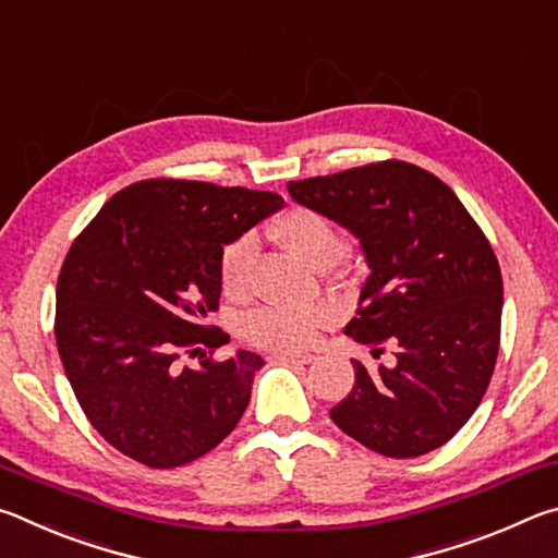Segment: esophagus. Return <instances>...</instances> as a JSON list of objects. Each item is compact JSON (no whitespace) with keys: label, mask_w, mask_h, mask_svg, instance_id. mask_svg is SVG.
I'll use <instances>...</instances> for the list:
<instances>
[{"label":"esophagus","mask_w":558,"mask_h":558,"mask_svg":"<svg viewBox=\"0 0 558 558\" xmlns=\"http://www.w3.org/2000/svg\"><path fill=\"white\" fill-rule=\"evenodd\" d=\"M278 359H282V362H292V364H313L315 354H302V352H280Z\"/></svg>","instance_id":"34e87169"}]
</instances>
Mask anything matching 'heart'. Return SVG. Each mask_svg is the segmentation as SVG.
Listing matches in <instances>:
<instances>
[{"instance_id": "obj_1", "label": "heart", "mask_w": 558, "mask_h": 558, "mask_svg": "<svg viewBox=\"0 0 558 558\" xmlns=\"http://www.w3.org/2000/svg\"><path fill=\"white\" fill-rule=\"evenodd\" d=\"M272 239L305 266L317 268L325 260H342L347 243L332 223L323 214L310 209H292L282 214L270 226ZM253 260H256V239H241L223 245L219 256V276L226 292H241L248 282ZM329 319V310L323 305H298V307H268L245 319V337L263 347L298 349L313 342L319 327Z\"/></svg>"}]
</instances>
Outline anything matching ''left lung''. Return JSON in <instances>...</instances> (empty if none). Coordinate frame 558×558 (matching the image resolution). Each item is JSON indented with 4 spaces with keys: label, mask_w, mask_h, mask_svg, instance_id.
Masks as SVG:
<instances>
[{
    "label": "left lung",
    "mask_w": 558,
    "mask_h": 558,
    "mask_svg": "<svg viewBox=\"0 0 558 558\" xmlns=\"http://www.w3.org/2000/svg\"><path fill=\"white\" fill-rule=\"evenodd\" d=\"M300 206L359 241L369 278L344 332L396 344L393 366L354 362V386L329 415L389 458H418L465 426L493 379L502 276L493 248L436 174L379 162L288 182Z\"/></svg>",
    "instance_id": "1"
}]
</instances>
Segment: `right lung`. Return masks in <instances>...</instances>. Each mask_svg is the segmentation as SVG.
I'll return each mask as SVG.
<instances>
[{
	"mask_svg": "<svg viewBox=\"0 0 558 558\" xmlns=\"http://www.w3.org/2000/svg\"><path fill=\"white\" fill-rule=\"evenodd\" d=\"M280 206L272 192L147 179L75 239L56 286V344L83 413L112 448L179 468L241 421L266 362L239 349L189 369L179 354L226 344L204 325L219 310V256Z\"/></svg>",
	"mask_w": 558,
	"mask_h": 558,
	"instance_id": "1",
	"label": "right lung"
}]
</instances>
